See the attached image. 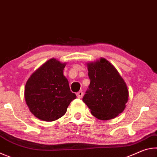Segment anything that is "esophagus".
Masks as SVG:
<instances>
[{
	"label": "esophagus",
	"mask_w": 157,
	"mask_h": 157,
	"mask_svg": "<svg viewBox=\"0 0 157 157\" xmlns=\"http://www.w3.org/2000/svg\"><path fill=\"white\" fill-rule=\"evenodd\" d=\"M82 96H83V92H82V91H79L78 93H77V97H78V98H81Z\"/></svg>",
	"instance_id": "34e87169"
}]
</instances>
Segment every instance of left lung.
Segmentation results:
<instances>
[{"instance_id":"left-lung-1","label":"left lung","mask_w":157,"mask_h":157,"mask_svg":"<svg viewBox=\"0 0 157 157\" xmlns=\"http://www.w3.org/2000/svg\"><path fill=\"white\" fill-rule=\"evenodd\" d=\"M86 65L91 82L82 100L92 115L99 120L116 118L124 111L128 101L129 91L125 82L105 58Z\"/></svg>"}]
</instances>
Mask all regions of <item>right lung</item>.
<instances>
[{"label": "right lung", "mask_w": 157, "mask_h": 157, "mask_svg": "<svg viewBox=\"0 0 157 157\" xmlns=\"http://www.w3.org/2000/svg\"><path fill=\"white\" fill-rule=\"evenodd\" d=\"M66 64L55 58L50 59L26 82V104L30 112L41 121L51 122L62 117L71 101L76 98L63 75Z\"/></svg>", "instance_id": "add662e5"}]
</instances>
